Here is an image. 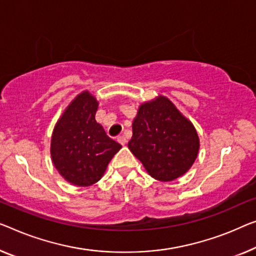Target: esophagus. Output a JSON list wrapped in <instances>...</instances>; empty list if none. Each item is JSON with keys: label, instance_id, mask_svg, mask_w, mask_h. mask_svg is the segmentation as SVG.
I'll return each mask as SVG.
<instances>
[{"label": "esophagus", "instance_id": "34e87169", "mask_svg": "<svg viewBox=\"0 0 256 256\" xmlns=\"http://www.w3.org/2000/svg\"><path fill=\"white\" fill-rule=\"evenodd\" d=\"M117 141L120 144H126V138H125L124 136H117Z\"/></svg>", "mask_w": 256, "mask_h": 256}]
</instances>
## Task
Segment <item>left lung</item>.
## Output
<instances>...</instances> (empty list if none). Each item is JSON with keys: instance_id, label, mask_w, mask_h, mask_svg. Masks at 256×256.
<instances>
[{"instance_id": "left-lung-1", "label": "left lung", "mask_w": 256, "mask_h": 256, "mask_svg": "<svg viewBox=\"0 0 256 256\" xmlns=\"http://www.w3.org/2000/svg\"><path fill=\"white\" fill-rule=\"evenodd\" d=\"M128 146L152 178L171 182L192 166L200 141L193 124L160 95L139 106Z\"/></svg>"}]
</instances>
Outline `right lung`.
<instances>
[{
	"instance_id": "right-lung-1",
	"label": "right lung",
	"mask_w": 256,
	"mask_h": 256,
	"mask_svg": "<svg viewBox=\"0 0 256 256\" xmlns=\"http://www.w3.org/2000/svg\"><path fill=\"white\" fill-rule=\"evenodd\" d=\"M98 106L88 90L82 92L64 110L52 132V163L60 176L77 186H90L100 180L122 148L95 120Z\"/></svg>"
}]
</instances>
